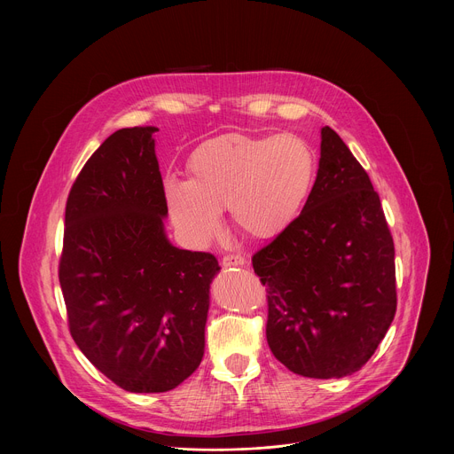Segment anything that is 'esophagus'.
Masks as SVG:
<instances>
[{
    "label": "esophagus",
    "instance_id": "34e87169",
    "mask_svg": "<svg viewBox=\"0 0 454 454\" xmlns=\"http://www.w3.org/2000/svg\"><path fill=\"white\" fill-rule=\"evenodd\" d=\"M246 258L242 254H226L223 258V268H233V266H244Z\"/></svg>",
    "mask_w": 454,
    "mask_h": 454
}]
</instances>
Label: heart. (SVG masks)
I'll use <instances>...</instances> for the list:
<instances>
[{"label": "heart", "mask_w": 454, "mask_h": 454, "mask_svg": "<svg viewBox=\"0 0 454 454\" xmlns=\"http://www.w3.org/2000/svg\"><path fill=\"white\" fill-rule=\"evenodd\" d=\"M188 174L190 181L170 177L165 196L176 226L192 242H208L226 208L240 233L268 240L293 224L307 205L317 156L296 133H226L196 147Z\"/></svg>", "instance_id": "1"}]
</instances>
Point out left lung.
<instances>
[{
	"mask_svg": "<svg viewBox=\"0 0 454 454\" xmlns=\"http://www.w3.org/2000/svg\"><path fill=\"white\" fill-rule=\"evenodd\" d=\"M251 262L268 291L270 348L298 375H350L390 329L394 239L366 170L329 125L307 205Z\"/></svg>",
	"mask_w": 454,
	"mask_h": 454,
	"instance_id": "obj_1",
	"label": "left lung"
}]
</instances>
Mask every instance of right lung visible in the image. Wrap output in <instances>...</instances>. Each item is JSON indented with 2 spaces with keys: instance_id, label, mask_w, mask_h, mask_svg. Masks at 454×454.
Wrapping results in <instances>:
<instances>
[{
  "instance_id": "right-lung-1",
  "label": "right lung",
  "mask_w": 454,
  "mask_h": 454,
  "mask_svg": "<svg viewBox=\"0 0 454 454\" xmlns=\"http://www.w3.org/2000/svg\"><path fill=\"white\" fill-rule=\"evenodd\" d=\"M158 127L113 133L77 176L64 215L59 282L81 352L116 386L161 394L205 354L217 258L165 233Z\"/></svg>"
}]
</instances>
